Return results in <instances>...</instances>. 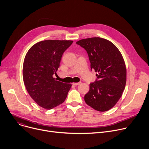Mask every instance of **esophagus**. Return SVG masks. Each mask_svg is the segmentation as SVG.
<instances>
[{
  "mask_svg": "<svg viewBox=\"0 0 149 149\" xmlns=\"http://www.w3.org/2000/svg\"><path fill=\"white\" fill-rule=\"evenodd\" d=\"M80 84V83H72V84L74 86H78V85H79Z\"/></svg>",
  "mask_w": 149,
  "mask_h": 149,
  "instance_id": "34e87169",
  "label": "esophagus"
}]
</instances>
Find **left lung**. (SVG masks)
<instances>
[{"instance_id":"left-lung-1","label":"left lung","mask_w":149,"mask_h":149,"mask_svg":"<svg viewBox=\"0 0 149 149\" xmlns=\"http://www.w3.org/2000/svg\"><path fill=\"white\" fill-rule=\"evenodd\" d=\"M87 52L91 68L99 79L90 84L86 103L98 111H107L120 100L126 83V68L117 47L107 39L94 37L76 42Z\"/></svg>"}]
</instances>
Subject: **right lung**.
Segmentation results:
<instances>
[{"mask_svg":"<svg viewBox=\"0 0 149 149\" xmlns=\"http://www.w3.org/2000/svg\"><path fill=\"white\" fill-rule=\"evenodd\" d=\"M70 40H45L34 44L24 57L23 78L29 95L40 107L50 110L62 104L71 84L53 78L62 54L72 44Z\"/></svg>","mask_w":149,"mask_h":149,"instance_id":"right-lung-1","label":"right lung"}]
</instances>
